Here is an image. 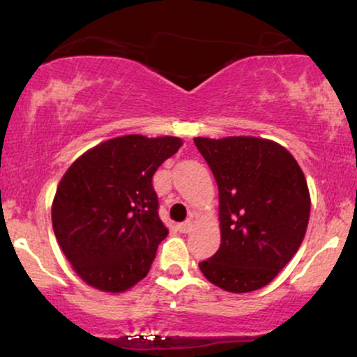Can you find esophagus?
<instances>
[{
	"label": "esophagus",
	"instance_id": "1",
	"mask_svg": "<svg viewBox=\"0 0 357 357\" xmlns=\"http://www.w3.org/2000/svg\"><path fill=\"white\" fill-rule=\"evenodd\" d=\"M192 228V221L191 220H186V221H183V223H179L178 225V230L181 231V233H188Z\"/></svg>",
	"mask_w": 357,
	"mask_h": 357
}]
</instances>
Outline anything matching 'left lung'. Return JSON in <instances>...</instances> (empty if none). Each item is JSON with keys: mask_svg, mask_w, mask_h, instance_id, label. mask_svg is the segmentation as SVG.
<instances>
[{"mask_svg": "<svg viewBox=\"0 0 357 357\" xmlns=\"http://www.w3.org/2000/svg\"><path fill=\"white\" fill-rule=\"evenodd\" d=\"M220 196L221 245L199 264L220 289H261L292 260L310 215L301 166L280 144L258 137H195Z\"/></svg>", "mask_w": 357, "mask_h": 357, "instance_id": "obj_1", "label": "left lung"}]
</instances>
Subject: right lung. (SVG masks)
Returning <instances> with one entry per match:
<instances>
[{
    "label": "right lung",
    "instance_id": "add662e5",
    "mask_svg": "<svg viewBox=\"0 0 357 357\" xmlns=\"http://www.w3.org/2000/svg\"><path fill=\"white\" fill-rule=\"evenodd\" d=\"M181 144L171 136L110 139L63 174L52 204L53 231L89 285L117 294L147 275L167 236L153 176Z\"/></svg>",
    "mask_w": 357,
    "mask_h": 357
}]
</instances>
